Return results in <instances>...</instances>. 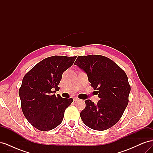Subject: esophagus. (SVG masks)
<instances>
[{"label": "esophagus", "instance_id": "obj_1", "mask_svg": "<svg viewBox=\"0 0 153 153\" xmlns=\"http://www.w3.org/2000/svg\"><path fill=\"white\" fill-rule=\"evenodd\" d=\"M73 100L75 101H78L79 100V99H78V98H76V97H75V98H73Z\"/></svg>", "mask_w": 153, "mask_h": 153}]
</instances>
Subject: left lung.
Segmentation results:
<instances>
[{"instance_id": "8db88e82", "label": "left lung", "mask_w": 153, "mask_h": 153, "mask_svg": "<svg viewBox=\"0 0 153 153\" xmlns=\"http://www.w3.org/2000/svg\"><path fill=\"white\" fill-rule=\"evenodd\" d=\"M75 64L86 73L100 101H85L80 112L82 121L95 130H106L116 124L128 104L131 91L128 76L116 63L103 55L78 56Z\"/></svg>"}]
</instances>
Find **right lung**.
Segmentation results:
<instances>
[{"instance_id":"obj_1","label":"right lung","mask_w":153,"mask_h":153,"mask_svg":"<svg viewBox=\"0 0 153 153\" xmlns=\"http://www.w3.org/2000/svg\"><path fill=\"white\" fill-rule=\"evenodd\" d=\"M76 57L54 55L38 63L23 78L18 94L24 116L32 126L40 131H48L62 121L65 110L73 98L56 96L54 92L62 73L71 67Z\"/></svg>"}]
</instances>
